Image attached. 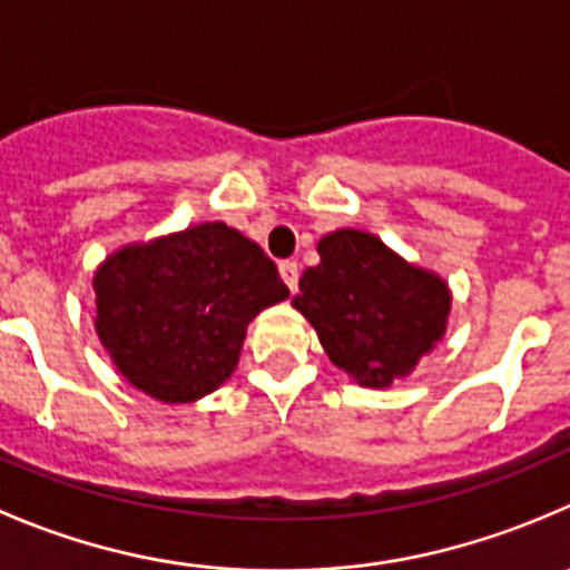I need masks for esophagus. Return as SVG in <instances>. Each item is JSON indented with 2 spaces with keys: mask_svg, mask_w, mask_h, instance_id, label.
<instances>
[{
  "mask_svg": "<svg viewBox=\"0 0 570 570\" xmlns=\"http://www.w3.org/2000/svg\"><path fill=\"white\" fill-rule=\"evenodd\" d=\"M278 273H281V278H284V284L289 286V292H297V278H301L297 262H281Z\"/></svg>",
  "mask_w": 570,
  "mask_h": 570,
  "instance_id": "esophagus-1",
  "label": "esophagus"
}]
</instances>
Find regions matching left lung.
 <instances>
[{
    "instance_id": "8db88e82",
    "label": "left lung",
    "mask_w": 570,
    "mask_h": 570,
    "mask_svg": "<svg viewBox=\"0 0 570 570\" xmlns=\"http://www.w3.org/2000/svg\"><path fill=\"white\" fill-rule=\"evenodd\" d=\"M292 306L317 331L331 362L362 386L406 379L449 328L451 289L434 269L397 256L375 234L336 228Z\"/></svg>"
}]
</instances>
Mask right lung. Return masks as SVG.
Returning a JSON list of instances; mask_svg holds the SVG:
<instances>
[{"instance_id":"obj_1","label":"right lung","mask_w":570,"mask_h":570,"mask_svg":"<svg viewBox=\"0 0 570 570\" xmlns=\"http://www.w3.org/2000/svg\"><path fill=\"white\" fill-rule=\"evenodd\" d=\"M94 328L121 379L191 403L230 379L247 325L289 289L262 247L225 223L130 242L94 269Z\"/></svg>"}]
</instances>
